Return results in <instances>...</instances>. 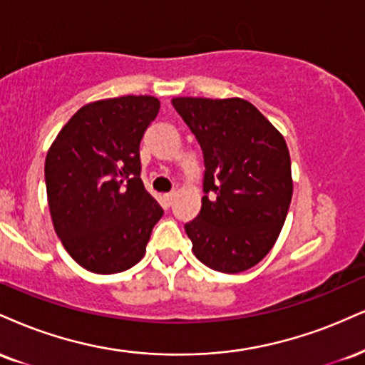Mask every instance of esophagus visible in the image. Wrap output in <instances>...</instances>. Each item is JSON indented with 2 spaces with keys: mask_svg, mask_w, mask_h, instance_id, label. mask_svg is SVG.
Here are the masks:
<instances>
[{
  "mask_svg": "<svg viewBox=\"0 0 365 365\" xmlns=\"http://www.w3.org/2000/svg\"><path fill=\"white\" fill-rule=\"evenodd\" d=\"M173 197H175V192H168V194H165V200H166V205H170L171 202H173Z\"/></svg>",
  "mask_w": 365,
  "mask_h": 365,
  "instance_id": "obj_1",
  "label": "esophagus"
}]
</instances>
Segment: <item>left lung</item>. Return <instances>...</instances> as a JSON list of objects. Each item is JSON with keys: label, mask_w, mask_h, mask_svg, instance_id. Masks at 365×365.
Instances as JSON below:
<instances>
[{"label": "left lung", "mask_w": 365, "mask_h": 365, "mask_svg": "<svg viewBox=\"0 0 365 365\" xmlns=\"http://www.w3.org/2000/svg\"><path fill=\"white\" fill-rule=\"evenodd\" d=\"M204 155V197L187 222L195 257L240 274L277 241L292 199L291 156L282 134L247 100H171Z\"/></svg>", "instance_id": "left-lung-1"}]
</instances>
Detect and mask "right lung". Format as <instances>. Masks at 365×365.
Returning a JSON list of instances; mask_svg holds the SVG:
<instances>
[{"label": "right lung", "mask_w": 365, "mask_h": 365, "mask_svg": "<svg viewBox=\"0 0 365 365\" xmlns=\"http://www.w3.org/2000/svg\"><path fill=\"white\" fill-rule=\"evenodd\" d=\"M158 112L160 102L148 95L88 103L47 153L54 230L83 269L117 274L144 257L163 209L140 180L139 144Z\"/></svg>", "instance_id": "obj_1"}]
</instances>
